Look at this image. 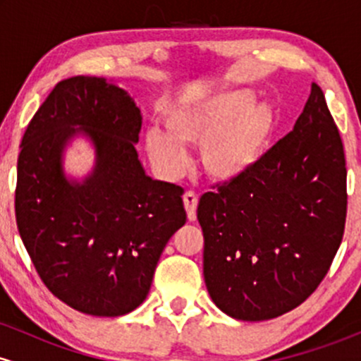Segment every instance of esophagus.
I'll use <instances>...</instances> for the list:
<instances>
[{"instance_id":"obj_1","label":"esophagus","mask_w":361,"mask_h":361,"mask_svg":"<svg viewBox=\"0 0 361 361\" xmlns=\"http://www.w3.org/2000/svg\"><path fill=\"white\" fill-rule=\"evenodd\" d=\"M183 204L186 209V215H188V221L193 222L197 221V205H198V197L193 192H186L183 195Z\"/></svg>"}]
</instances>
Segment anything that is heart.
<instances>
[{"label": "heart", "instance_id": "b5f03b06", "mask_svg": "<svg viewBox=\"0 0 361 361\" xmlns=\"http://www.w3.org/2000/svg\"><path fill=\"white\" fill-rule=\"evenodd\" d=\"M251 103L250 93L234 91L173 106L163 118L168 135L156 128L146 134L149 159L163 175L178 176L188 163L183 147L200 146V166L210 180H243L263 161L276 128L275 110Z\"/></svg>", "mask_w": 361, "mask_h": 361}]
</instances>
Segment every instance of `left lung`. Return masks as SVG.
<instances>
[{
  "label": "left lung",
  "instance_id": "8db88e82",
  "mask_svg": "<svg viewBox=\"0 0 361 361\" xmlns=\"http://www.w3.org/2000/svg\"><path fill=\"white\" fill-rule=\"evenodd\" d=\"M346 161L312 82L293 130L243 180L202 195L204 276L214 304L241 321L299 307L324 280L346 222Z\"/></svg>",
  "mask_w": 361,
  "mask_h": 361
}]
</instances>
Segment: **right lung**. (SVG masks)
<instances>
[{
  "label": "right lung",
  "instance_id": "right-lung-1",
  "mask_svg": "<svg viewBox=\"0 0 361 361\" xmlns=\"http://www.w3.org/2000/svg\"><path fill=\"white\" fill-rule=\"evenodd\" d=\"M140 126L127 91L103 78L74 76L54 86L20 144V238L45 287L90 316L139 307L161 252L186 222L183 188L152 180L140 164ZM78 131L97 154L82 184L61 171V151Z\"/></svg>",
  "mask_w": 361,
  "mask_h": 361
}]
</instances>
